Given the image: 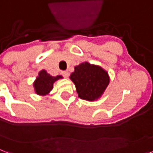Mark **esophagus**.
<instances>
[{"label":"esophagus","instance_id":"1","mask_svg":"<svg viewBox=\"0 0 153 153\" xmlns=\"http://www.w3.org/2000/svg\"><path fill=\"white\" fill-rule=\"evenodd\" d=\"M61 74H62V76H63L64 77H68V71H62V72H61Z\"/></svg>","mask_w":153,"mask_h":153}]
</instances>
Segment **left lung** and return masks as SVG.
Returning a JSON list of instances; mask_svg holds the SVG:
<instances>
[{
	"instance_id": "8db88e82",
	"label": "left lung",
	"mask_w": 153,
	"mask_h": 153,
	"mask_svg": "<svg viewBox=\"0 0 153 153\" xmlns=\"http://www.w3.org/2000/svg\"><path fill=\"white\" fill-rule=\"evenodd\" d=\"M74 69L70 79L75 84L78 97L88 100L100 97L109 83L107 72L88 62L76 66Z\"/></svg>"
}]
</instances>
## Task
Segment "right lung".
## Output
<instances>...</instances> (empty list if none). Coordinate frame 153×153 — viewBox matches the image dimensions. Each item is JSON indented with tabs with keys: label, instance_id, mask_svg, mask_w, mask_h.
I'll use <instances>...</instances> for the list:
<instances>
[{
	"label": "right lung",
	"instance_id": "right-lung-1",
	"mask_svg": "<svg viewBox=\"0 0 153 153\" xmlns=\"http://www.w3.org/2000/svg\"><path fill=\"white\" fill-rule=\"evenodd\" d=\"M62 78L61 76H52L45 70H41L39 76L35 80L33 85L36 93L39 95H46L53 89V83L58 79Z\"/></svg>",
	"mask_w": 153,
	"mask_h": 153
}]
</instances>
